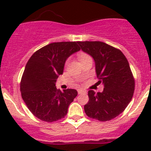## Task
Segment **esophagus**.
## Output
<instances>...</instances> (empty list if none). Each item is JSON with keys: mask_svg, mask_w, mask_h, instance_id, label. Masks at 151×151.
Returning <instances> with one entry per match:
<instances>
[{"mask_svg": "<svg viewBox=\"0 0 151 151\" xmlns=\"http://www.w3.org/2000/svg\"><path fill=\"white\" fill-rule=\"evenodd\" d=\"M78 94H81V93H84V92H85V91L83 89H78Z\"/></svg>", "mask_w": 151, "mask_h": 151, "instance_id": "34e87169", "label": "esophagus"}]
</instances>
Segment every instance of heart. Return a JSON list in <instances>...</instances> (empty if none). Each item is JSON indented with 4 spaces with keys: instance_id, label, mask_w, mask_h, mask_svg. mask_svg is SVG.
<instances>
[{
    "instance_id": "1",
    "label": "heart",
    "mask_w": 151,
    "mask_h": 151,
    "mask_svg": "<svg viewBox=\"0 0 151 151\" xmlns=\"http://www.w3.org/2000/svg\"><path fill=\"white\" fill-rule=\"evenodd\" d=\"M86 57H88V55H87L86 54H84V53H81V54H79V59H80V60H82L83 59H85Z\"/></svg>"
}]
</instances>
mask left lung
<instances>
[{
	"label": "left lung",
	"mask_w": 151,
	"mask_h": 151,
	"mask_svg": "<svg viewBox=\"0 0 151 151\" xmlns=\"http://www.w3.org/2000/svg\"><path fill=\"white\" fill-rule=\"evenodd\" d=\"M81 49L93 58L102 92L88 91L89 100L85 114L100 122H106L122 114L130 103L135 81L130 66L122 52L101 41H79Z\"/></svg>",
	"instance_id": "left-lung-1"
}]
</instances>
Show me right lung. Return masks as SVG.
I'll return each instance as SVG.
<instances>
[{"instance_id":"1","label":"right lung","mask_w":151,"mask_h":151,"mask_svg":"<svg viewBox=\"0 0 151 151\" xmlns=\"http://www.w3.org/2000/svg\"><path fill=\"white\" fill-rule=\"evenodd\" d=\"M80 49L78 41L55 42L34 52L27 62L20 83L21 95L29 111L41 121L63 118L78 96L75 89H57L55 82L63 73L66 59Z\"/></svg>"}]
</instances>
